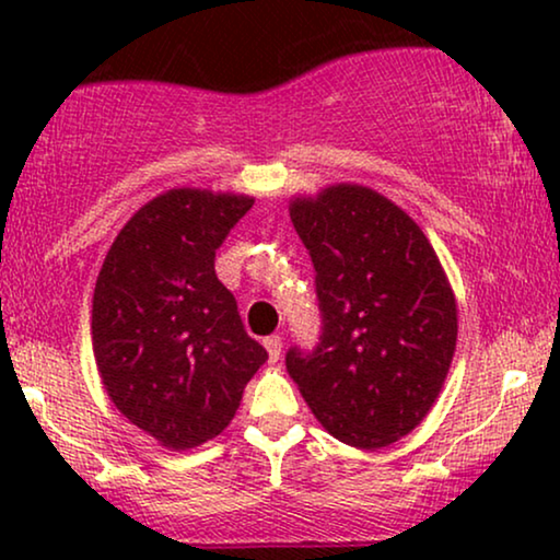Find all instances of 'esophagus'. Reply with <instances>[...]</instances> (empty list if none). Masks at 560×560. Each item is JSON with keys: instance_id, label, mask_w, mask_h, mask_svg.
I'll list each match as a JSON object with an SVG mask.
<instances>
[{"instance_id": "1", "label": "esophagus", "mask_w": 560, "mask_h": 560, "mask_svg": "<svg viewBox=\"0 0 560 560\" xmlns=\"http://www.w3.org/2000/svg\"><path fill=\"white\" fill-rule=\"evenodd\" d=\"M265 349H267V359H270V362L275 364L280 359V354H282V339L278 334H272V336H267L265 339Z\"/></svg>"}]
</instances>
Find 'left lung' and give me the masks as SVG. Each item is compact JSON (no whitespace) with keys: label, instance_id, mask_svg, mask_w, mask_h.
I'll return each mask as SVG.
<instances>
[{"label":"left lung","instance_id":"1","mask_svg":"<svg viewBox=\"0 0 560 560\" xmlns=\"http://www.w3.org/2000/svg\"><path fill=\"white\" fill-rule=\"evenodd\" d=\"M290 219L316 270L324 334L285 366L334 439L382 448L433 408L456 351V298L416 221L377 190L295 196Z\"/></svg>","mask_w":560,"mask_h":560}]
</instances>
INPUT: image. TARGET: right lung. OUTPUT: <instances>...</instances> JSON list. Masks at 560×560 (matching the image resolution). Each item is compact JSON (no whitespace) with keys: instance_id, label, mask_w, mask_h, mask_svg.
<instances>
[{"instance_id":"right-lung-1","label":"right lung","mask_w":560,"mask_h":560,"mask_svg":"<svg viewBox=\"0 0 560 560\" xmlns=\"http://www.w3.org/2000/svg\"><path fill=\"white\" fill-rule=\"evenodd\" d=\"M252 203L165 190L121 226L96 278L91 343L102 385L129 423L171 451L217 439L267 359L213 270Z\"/></svg>"}]
</instances>
